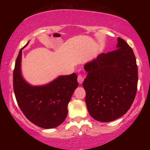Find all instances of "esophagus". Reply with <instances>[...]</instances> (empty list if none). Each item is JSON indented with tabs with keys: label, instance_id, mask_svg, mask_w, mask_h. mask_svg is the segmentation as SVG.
<instances>
[{
	"label": "esophagus",
	"instance_id": "1",
	"mask_svg": "<svg viewBox=\"0 0 150 150\" xmlns=\"http://www.w3.org/2000/svg\"><path fill=\"white\" fill-rule=\"evenodd\" d=\"M83 80H84V77L82 76L81 75H79L78 76H77V82H79V84H82V82H83Z\"/></svg>",
	"mask_w": 150,
	"mask_h": 150
}]
</instances>
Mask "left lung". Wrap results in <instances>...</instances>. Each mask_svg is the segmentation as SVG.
Returning <instances> with one entry per match:
<instances>
[{
  "label": "left lung",
  "mask_w": 150,
  "mask_h": 150,
  "mask_svg": "<svg viewBox=\"0 0 150 150\" xmlns=\"http://www.w3.org/2000/svg\"><path fill=\"white\" fill-rule=\"evenodd\" d=\"M116 47L84 66L87 75L82 85L87 110L100 122L113 121L123 116L137 92L138 75L133 51L120 37Z\"/></svg>",
  "instance_id": "left-lung-1"
}]
</instances>
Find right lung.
I'll list each match as a JSON object with an SVG mask.
<instances>
[{"instance_id":"right-lung-1","label":"right lung","mask_w":150,"mask_h":150,"mask_svg":"<svg viewBox=\"0 0 150 150\" xmlns=\"http://www.w3.org/2000/svg\"><path fill=\"white\" fill-rule=\"evenodd\" d=\"M22 49L13 71V89L19 107L34 125L46 129L56 128L68 115V104L78 86L76 73L61 75L45 85H31L21 74Z\"/></svg>"}]
</instances>
